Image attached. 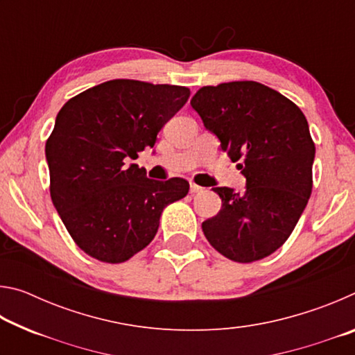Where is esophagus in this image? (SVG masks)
<instances>
[{"mask_svg":"<svg viewBox=\"0 0 355 355\" xmlns=\"http://www.w3.org/2000/svg\"><path fill=\"white\" fill-rule=\"evenodd\" d=\"M189 191H191V194H199V192L203 191V188H202V186H199V184H196V183H191Z\"/></svg>","mask_w":355,"mask_h":355,"instance_id":"obj_1","label":"esophagus"}]
</instances>
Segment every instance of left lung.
Segmentation results:
<instances>
[{
	"label": "left lung",
	"mask_w": 355,
	"mask_h": 355,
	"mask_svg": "<svg viewBox=\"0 0 355 355\" xmlns=\"http://www.w3.org/2000/svg\"><path fill=\"white\" fill-rule=\"evenodd\" d=\"M191 106L245 177V188H214L220 211L202 224L208 243L227 258L250 263L284 244L307 207L315 144L302 111L257 81L197 91Z\"/></svg>",
	"instance_id": "left-lung-1"
}]
</instances>
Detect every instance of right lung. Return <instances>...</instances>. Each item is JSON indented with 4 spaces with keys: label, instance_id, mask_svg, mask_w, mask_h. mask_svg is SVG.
<instances>
[{
    "label": "right lung",
    "instance_id": "right-lung-1",
    "mask_svg": "<svg viewBox=\"0 0 355 355\" xmlns=\"http://www.w3.org/2000/svg\"><path fill=\"white\" fill-rule=\"evenodd\" d=\"M189 89L111 80L70 98L45 146L53 205L78 248L103 263H123L152 243L183 178L156 182L130 164L182 110Z\"/></svg>",
    "mask_w": 355,
    "mask_h": 355
}]
</instances>
